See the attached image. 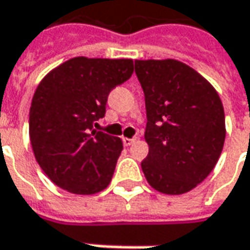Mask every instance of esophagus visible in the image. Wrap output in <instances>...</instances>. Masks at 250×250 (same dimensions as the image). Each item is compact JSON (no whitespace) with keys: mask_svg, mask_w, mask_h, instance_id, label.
<instances>
[{"mask_svg":"<svg viewBox=\"0 0 250 250\" xmlns=\"http://www.w3.org/2000/svg\"><path fill=\"white\" fill-rule=\"evenodd\" d=\"M135 142H136V137H132V139H129V137H124V139H122V143H124V146L133 145Z\"/></svg>","mask_w":250,"mask_h":250,"instance_id":"obj_1","label":"esophagus"}]
</instances>
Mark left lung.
Returning a JSON list of instances; mask_svg holds the SVG:
<instances>
[{
    "mask_svg": "<svg viewBox=\"0 0 250 250\" xmlns=\"http://www.w3.org/2000/svg\"><path fill=\"white\" fill-rule=\"evenodd\" d=\"M135 73L147 113L146 179L164 194L190 191L207 179L222 154V100L202 75L179 60H135Z\"/></svg>",
    "mask_w": 250,
    "mask_h": 250,
    "instance_id": "obj_1",
    "label": "left lung"
}]
</instances>
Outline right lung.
Instances as JSON below:
<instances>
[{
    "label": "right lung",
    "instance_id": "obj_1",
    "mask_svg": "<svg viewBox=\"0 0 250 250\" xmlns=\"http://www.w3.org/2000/svg\"><path fill=\"white\" fill-rule=\"evenodd\" d=\"M132 73V59L80 56L40 82L30 107V142L38 165L60 188L90 195L110 184L124 147L120 137L95 126L108 93Z\"/></svg>",
    "mask_w": 250,
    "mask_h": 250
}]
</instances>
